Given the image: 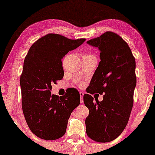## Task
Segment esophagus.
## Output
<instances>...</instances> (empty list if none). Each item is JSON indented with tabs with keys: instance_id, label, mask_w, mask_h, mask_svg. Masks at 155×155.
I'll return each instance as SVG.
<instances>
[{
	"instance_id": "1",
	"label": "esophagus",
	"mask_w": 155,
	"mask_h": 155,
	"mask_svg": "<svg viewBox=\"0 0 155 155\" xmlns=\"http://www.w3.org/2000/svg\"><path fill=\"white\" fill-rule=\"evenodd\" d=\"M79 95H80V101H81V103H83L84 101V99H83V97H84V92H79Z\"/></svg>"
}]
</instances>
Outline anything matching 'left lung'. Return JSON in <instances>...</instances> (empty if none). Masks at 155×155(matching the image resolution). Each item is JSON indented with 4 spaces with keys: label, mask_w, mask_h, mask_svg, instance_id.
<instances>
[{
    "label": "left lung",
    "mask_w": 155,
    "mask_h": 155,
    "mask_svg": "<svg viewBox=\"0 0 155 155\" xmlns=\"http://www.w3.org/2000/svg\"><path fill=\"white\" fill-rule=\"evenodd\" d=\"M100 50L98 66L94 73L84 103L89 109L86 132L97 142L117 138L128 122L136 85V60L128 44L117 33L107 31L87 42ZM104 94L102 101L90 94Z\"/></svg>",
    "instance_id": "obj_1"
}]
</instances>
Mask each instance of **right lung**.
Listing matches in <instances>:
<instances>
[{"label":"right lung","instance_id":"add662e5","mask_svg":"<svg viewBox=\"0 0 155 155\" xmlns=\"http://www.w3.org/2000/svg\"><path fill=\"white\" fill-rule=\"evenodd\" d=\"M85 40L49 33L33 43L25 58L20 76L22 111L30 130L38 138L47 140L63 136L71 114L80 104L76 89L60 97L51 95V90L53 83L63 78V57Z\"/></svg>","mask_w":155,"mask_h":155}]
</instances>
